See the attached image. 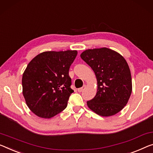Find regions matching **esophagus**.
<instances>
[{
  "instance_id": "1",
  "label": "esophagus",
  "mask_w": 153,
  "mask_h": 153,
  "mask_svg": "<svg viewBox=\"0 0 153 153\" xmlns=\"http://www.w3.org/2000/svg\"><path fill=\"white\" fill-rule=\"evenodd\" d=\"M85 88H86V86L83 85V87H82V88L78 89V91H79V92H81V91H83L85 90Z\"/></svg>"
}]
</instances>
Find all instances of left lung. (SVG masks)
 Masks as SVG:
<instances>
[{"instance_id": "1", "label": "left lung", "mask_w": 153, "mask_h": 153, "mask_svg": "<svg viewBox=\"0 0 153 153\" xmlns=\"http://www.w3.org/2000/svg\"><path fill=\"white\" fill-rule=\"evenodd\" d=\"M81 57L91 68L97 80V93L87 102L88 107L103 117L117 114L127 104L132 91L131 71L125 59L105 47L88 49Z\"/></svg>"}]
</instances>
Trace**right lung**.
<instances>
[{
    "label": "right lung",
    "instance_id": "1",
    "mask_svg": "<svg viewBox=\"0 0 153 153\" xmlns=\"http://www.w3.org/2000/svg\"><path fill=\"white\" fill-rule=\"evenodd\" d=\"M76 55V51H46L27 65L22 75V94L36 116L51 118L67 107L74 92L69 69Z\"/></svg>",
    "mask_w": 153,
    "mask_h": 153
}]
</instances>
